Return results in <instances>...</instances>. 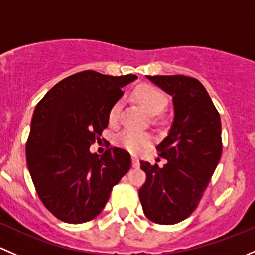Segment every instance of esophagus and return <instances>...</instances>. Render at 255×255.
Wrapping results in <instances>:
<instances>
[{
	"instance_id": "esophagus-1",
	"label": "esophagus",
	"mask_w": 255,
	"mask_h": 255,
	"mask_svg": "<svg viewBox=\"0 0 255 255\" xmlns=\"http://www.w3.org/2000/svg\"><path fill=\"white\" fill-rule=\"evenodd\" d=\"M132 167L133 168L140 167V161H138V158L136 156H132Z\"/></svg>"
}]
</instances>
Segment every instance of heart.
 <instances>
[{"label": "heart", "mask_w": 255, "mask_h": 255, "mask_svg": "<svg viewBox=\"0 0 255 255\" xmlns=\"http://www.w3.org/2000/svg\"><path fill=\"white\" fill-rule=\"evenodd\" d=\"M133 96L137 99L140 106L145 109V112L149 115H157L166 108L168 101L167 97L164 96L163 92L159 91L158 88L153 87L149 85L138 86L133 92ZM120 108H122V103L120 101L115 102L109 110V122L115 123L119 118ZM118 143L120 146L125 147L131 152H137L138 149L142 148L149 142V136L143 132H138V131L133 130H125L118 135L117 138Z\"/></svg>", "instance_id": "obj_1"}]
</instances>
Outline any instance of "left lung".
Returning a JSON list of instances; mask_svg holds the SVG:
<instances>
[{
  "mask_svg": "<svg viewBox=\"0 0 255 255\" xmlns=\"http://www.w3.org/2000/svg\"><path fill=\"white\" fill-rule=\"evenodd\" d=\"M172 96V125L156 147L167 163L141 161L146 183L138 190L143 214L152 222L174 225L196 209L222 153L221 119L198 80L182 75L146 76Z\"/></svg>",
  "mask_w": 255,
  "mask_h": 255,
  "instance_id": "left-lung-1",
  "label": "left lung"
}]
</instances>
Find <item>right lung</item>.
Here are the masks:
<instances>
[{
    "instance_id": "obj_1",
    "label": "right lung",
    "mask_w": 255,
    "mask_h": 255,
    "mask_svg": "<svg viewBox=\"0 0 255 255\" xmlns=\"http://www.w3.org/2000/svg\"><path fill=\"white\" fill-rule=\"evenodd\" d=\"M136 78L83 71L60 81L35 107L25 147L28 169L40 200L61 221L83 224L98 216L130 169L125 149L110 147L99 157L89 147L108 127L122 88Z\"/></svg>"
}]
</instances>
